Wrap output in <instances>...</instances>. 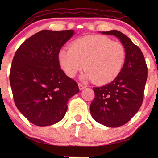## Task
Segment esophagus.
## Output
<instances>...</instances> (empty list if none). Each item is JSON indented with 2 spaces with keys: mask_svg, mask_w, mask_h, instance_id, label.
Masks as SVG:
<instances>
[{
  "mask_svg": "<svg viewBox=\"0 0 158 158\" xmlns=\"http://www.w3.org/2000/svg\"><path fill=\"white\" fill-rule=\"evenodd\" d=\"M78 87H79L80 90H83L86 87V86L85 85H83V84H82V83H78Z\"/></svg>",
  "mask_w": 158,
  "mask_h": 158,
  "instance_id": "1",
  "label": "esophagus"
}]
</instances>
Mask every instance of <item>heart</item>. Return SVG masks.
<instances>
[{
  "mask_svg": "<svg viewBox=\"0 0 158 158\" xmlns=\"http://www.w3.org/2000/svg\"><path fill=\"white\" fill-rule=\"evenodd\" d=\"M126 60V52L118 42L106 36L88 35L73 42L70 48L58 54V60L64 73L73 77L83 68L82 78L103 85L116 78Z\"/></svg>",
  "mask_w": 158,
  "mask_h": 158,
  "instance_id": "heart-1",
  "label": "heart"
}]
</instances>
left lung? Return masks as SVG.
I'll return each instance as SVG.
<instances>
[{
    "instance_id": "8db88e82",
    "label": "left lung",
    "mask_w": 158,
    "mask_h": 158,
    "mask_svg": "<svg viewBox=\"0 0 158 158\" xmlns=\"http://www.w3.org/2000/svg\"><path fill=\"white\" fill-rule=\"evenodd\" d=\"M119 39L126 52V60L119 74L111 83L93 88L95 98L90 104L92 117L109 127L122 126L139 111L143 102L148 67L139 47L122 32H102Z\"/></svg>"
}]
</instances>
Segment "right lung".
I'll return each mask as SVG.
<instances>
[{"label":"right lung","instance_id":"add662e5","mask_svg":"<svg viewBox=\"0 0 158 158\" xmlns=\"http://www.w3.org/2000/svg\"><path fill=\"white\" fill-rule=\"evenodd\" d=\"M73 30H42L19 47L12 60L10 84L17 109L32 124L49 126L65 115L68 100L79 92L58 60Z\"/></svg>","mask_w":158,"mask_h":158}]
</instances>
